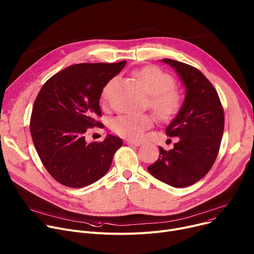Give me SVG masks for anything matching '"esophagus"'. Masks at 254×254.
<instances>
[{
	"label": "esophagus",
	"mask_w": 254,
	"mask_h": 254,
	"mask_svg": "<svg viewBox=\"0 0 254 254\" xmlns=\"http://www.w3.org/2000/svg\"><path fill=\"white\" fill-rule=\"evenodd\" d=\"M125 142H126L127 144H130V145H135V146H138V145H140V144H141V142H140V141H136V140H130V139H126V140H125Z\"/></svg>",
	"instance_id": "esophagus-1"
}]
</instances>
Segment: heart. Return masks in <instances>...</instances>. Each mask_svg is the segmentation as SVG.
<instances>
[{"label": "heart", "mask_w": 254, "mask_h": 254, "mask_svg": "<svg viewBox=\"0 0 254 254\" xmlns=\"http://www.w3.org/2000/svg\"><path fill=\"white\" fill-rule=\"evenodd\" d=\"M135 76L141 82L146 93L149 94V107L161 120L167 121L180 110L182 99L179 91L175 88L174 78L155 66H148L135 72ZM116 78L110 80L103 90L102 97L108 100L110 89ZM152 117L142 115H120L112 121L114 132L129 139H140L144 131L152 126Z\"/></svg>", "instance_id": "b5f03b06"}]
</instances>
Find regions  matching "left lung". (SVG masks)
Here are the masks:
<instances>
[{"instance_id":"left-lung-1","label":"left lung","mask_w":254,"mask_h":254,"mask_svg":"<svg viewBox=\"0 0 254 254\" xmlns=\"http://www.w3.org/2000/svg\"><path fill=\"white\" fill-rule=\"evenodd\" d=\"M162 61L177 71L186 96L166 129L178 142L170 150L160 147L159 159L147 170L160 181L182 188L203 178L216 161L224 133V109L217 90L198 69L171 59Z\"/></svg>"}]
</instances>
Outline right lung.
Here are the masks:
<instances>
[{"label": "right lung", "instance_id": "obj_1", "mask_svg": "<svg viewBox=\"0 0 254 254\" xmlns=\"http://www.w3.org/2000/svg\"><path fill=\"white\" fill-rule=\"evenodd\" d=\"M125 64L72 65L52 76L38 92L30 118L32 141L46 170L62 185L81 188L101 179L122 146L114 135L87 143L85 132L102 125L95 117L102 116L103 89Z\"/></svg>", "mask_w": 254, "mask_h": 254}]
</instances>
